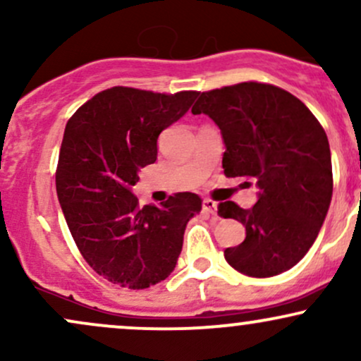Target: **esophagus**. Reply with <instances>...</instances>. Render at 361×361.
Instances as JSON below:
<instances>
[{
    "label": "esophagus",
    "mask_w": 361,
    "mask_h": 361,
    "mask_svg": "<svg viewBox=\"0 0 361 361\" xmlns=\"http://www.w3.org/2000/svg\"><path fill=\"white\" fill-rule=\"evenodd\" d=\"M204 212L214 215L215 212H217V202L210 200V198H205V200H204Z\"/></svg>",
    "instance_id": "34e87169"
}]
</instances>
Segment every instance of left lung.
Listing matches in <instances>:
<instances>
[{
	"mask_svg": "<svg viewBox=\"0 0 361 361\" xmlns=\"http://www.w3.org/2000/svg\"><path fill=\"white\" fill-rule=\"evenodd\" d=\"M192 114L209 115L221 128L224 175L258 188L251 209L219 205L221 217L246 227L244 241L224 251L227 263L255 279L295 267L316 241L333 197L324 128L288 91L252 81L205 91Z\"/></svg>",
	"mask_w": 361,
	"mask_h": 361,
	"instance_id": "left-lung-1",
	"label": "left lung"
}]
</instances>
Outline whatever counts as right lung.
I'll return each mask as SVG.
<instances>
[{
    "label": "right lung",
    "mask_w": 361,
    "mask_h": 361,
    "mask_svg": "<svg viewBox=\"0 0 361 361\" xmlns=\"http://www.w3.org/2000/svg\"><path fill=\"white\" fill-rule=\"evenodd\" d=\"M197 97L115 86L94 94L66 126L57 198L82 258L111 283L147 288L175 270L186 224L202 210V198L183 192L140 209L132 186L140 168L156 161L161 132Z\"/></svg>",
    "instance_id": "right-lung-1"
}]
</instances>
